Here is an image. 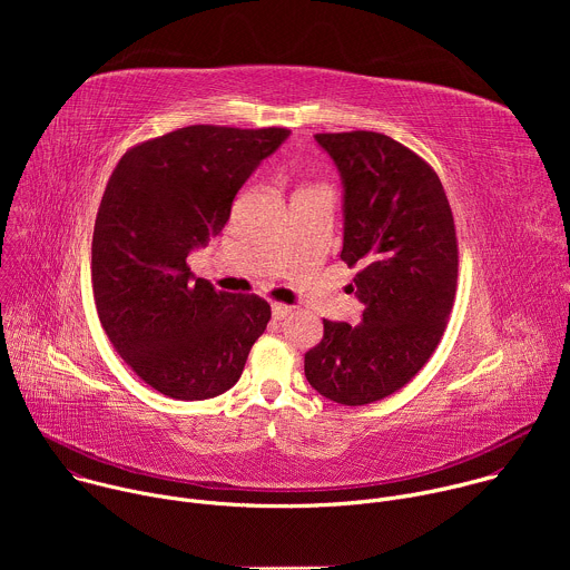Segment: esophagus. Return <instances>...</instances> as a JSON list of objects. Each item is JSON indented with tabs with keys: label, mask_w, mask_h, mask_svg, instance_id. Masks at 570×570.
Here are the masks:
<instances>
[{
	"label": "esophagus",
	"mask_w": 570,
	"mask_h": 570,
	"mask_svg": "<svg viewBox=\"0 0 570 570\" xmlns=\"http://www.w3.org/2000/svg\"><path fill=\"white\" fill-rule=\"evenodd\" d=\"M271 311H273V317H275V320H284V317L291 313V306H288V304H282V302H273V304H271Z\"/></svg>",
	"instance_id": "esophagus-1"
}]
</instances>
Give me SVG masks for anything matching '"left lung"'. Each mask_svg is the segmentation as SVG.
<instances>
[{"instance_id":"1","label":"left lung","mask_w":570,"mask_h":570,"mask_svg":"<svg viewBox=\"0 0 570 570\" xmlns=\"http://www.w3.org/2000/svg\"><path fill=\"white\" fill-rule=\"evenodd\" d=\"M315 141L345 185L341 259L358 268L365 311L354 327L322 320L304 374L322 396L365 405L413 381L444 336L458 286L455 223L438 174L409 146L372 130Z\"/></svg>"}]
</instances>
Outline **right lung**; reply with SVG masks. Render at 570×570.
Wrapping results in <instances>:
<instances>
[{"instance_id":"right-lung-1","label":"right lung","mask_w":570,"mask_h":570,"mask_svg":"<svg viewBox=\"0 0 570 570\" xmlns=\"http://www.w3.org/2000/svg\"><path fill=\"white\" fill-rule=\"evenodd\" d=\"M288 128L187 126L128 148L92 236L101 327L153 390L203 401L229 390L266 332L271 304L194 279L187 257L229 220L232 200Z\"/></svg>"}]
</instances>
